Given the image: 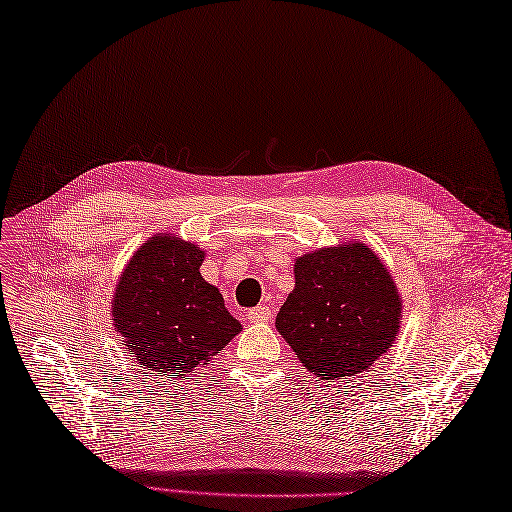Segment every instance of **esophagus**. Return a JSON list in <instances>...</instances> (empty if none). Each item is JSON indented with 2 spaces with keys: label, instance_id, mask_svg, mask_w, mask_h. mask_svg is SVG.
Listing matches in <instances>:
<instances>
[{
  "label": "esophagus",
  "instance_id": "esophagus-1",
  "mask_svg": "<svg viewBox=\"0 0 512 512\" xmlns=\"http://www.w3.org/2000/svg\"><path fill=\"white\" fill-rule=\"evenodd\" d=\"M271 315H273V310H271L269 306H256V308H252V310H247V319L254 321V323H258V321H269Z\"/></svg>",
  "mask_w": 512,
  "mask_h": 512
}]
</instances>
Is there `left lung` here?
<instances>
[{
    "label": "left lung",
    "instance_id": "8db88e82",
    "mask_svg": "<svg viewBox=\"0 0 512 512\" xmlns=\"http://www.w3.org/2000/svg\"><path fill=\"white\" fill-rule=\"evenodd\" d=\"M402 297L378 254L350 241L295 260V289L276 328L321 380L363 373L400 332Z\"/></svg>",
    "mask_w": 512,
    "mask_h": 512
}]
</instances>
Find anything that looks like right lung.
<instances>
[{
	"mask_svg": "<svg viewBox=\"0 0 512 512\" xmlns=\"http://www.w3.org/2000/svg\"><path fill=\"white\" fill-rule=\"evenodd\" d=\"M202 260L197 245L156 234L123 269L112 295V321L145 369L189 376L241 332L219 289L199 273Z\"/></svg>",
	"mask_w": 512,
	"mask_h": 512,
	"instance_id": "1",
	"label": "right lung"
}]
</instances>
